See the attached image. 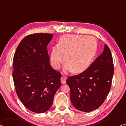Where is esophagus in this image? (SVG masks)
<instances>
[{"label":"esophagus","instance_id":"1","mask_svg":"<svg viewBox=\"0 0 126 126\" xmlns=\"http://www.w3.org/2000/svg\"><path fill=\"white\" fill-rule=\"evenodd\" d=\"M61 80L62 83L63 84H65V82H66V77L63 76L61 78Z\"/></svg>","mask_w":126,"mask_h":126}]
</instances>
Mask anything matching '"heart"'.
Instances as JSON below:
<instances>
[{
  "instance_id": "obj_1",
  "label": "heart",
  "mask_w": 126,
  "mask_h": 126,
  "mask_svg": "<svg viewBox=\"0 0 126 126\" xmlns=\"http://www.w3.org/2000/svg\"><path fill=\"white\" fill-rule=\"evenodd\" d=\"M97 42L92 37L82 35L65 34L59 39L58 46L52 47L50 62L58 69L64 61L66 63L64 71L80 73L91 64L97 51Z\"/></svg>"
}]
</instances>
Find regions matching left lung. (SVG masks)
Instances as JSON below:
<instances>
[{
    "label": "left lung",
    "mask_w": 126,
    "mask_h": 126,
    "mask_svg": "<svg viewBox=\"0 0 126 126\" xmlns=\"http://www.w3.org/2000/svg\"><path fill=\"white\" fill-rule=\"evenodd\" d=\"M114 74L113 61L110 48L105 45L102 53L81 74L68 77L70 98L80 111H93L102 105L111 88Z\"/></svg>",
    "instance_id": "8db88e82"
}]
</instances>
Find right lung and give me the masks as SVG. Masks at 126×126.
Here are the masks:
<instances>
[{
  "label": "right lung",
  "instance_id": "right-lung-1",
  "mask_svg": "<svg viewBox=\"0 0 126 126\" xmlns=\"http://www.w3.org/2000/svg\"><path fill=\"white\" fill-rule=\"evenodd\" d=\"M53 34L35 33L26 36L14 57L13 79L17 94L31 111L43 113L52 106L61 85L62 75L50 64L47 46Z\"/></svg>",
  "mask_w": 126,
  "mask_h": 126
}]
</instances>
